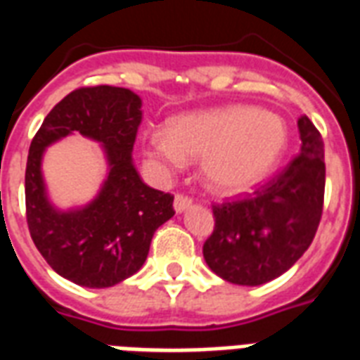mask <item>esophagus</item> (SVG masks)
<instances>
[{
    "label": "esophagus",
    "mask_w": 360,
    "mask_h": 360,
    "mask_svg": "<svg viewBox=\"0 0 360 360\" xmlns=\"http://www.w3.org/2000/svg\"><path fill=\"white\" fill-rule=\"evenodd\" d=\"M192 205V198H188V196H183V194H177L174 200V210L177 211V213H183L185 210H188Z\"/></svg>",
    "instance_id": "1"
}]
</instances>
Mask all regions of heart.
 Segmentation results:
<instances>
[{
	"instance_id": "obj_1",
	"label": "heart",
	"mask_w": 360,
	"mask_h": 360,
	"mask_svg": "<svg viewBox=\"0 0 360 360\" xmlns=\"http://www.w3.org/2000/svg\"><path fill=\"white\" fill-rule=\"evenodd\" d=\"M287 126L276 113L251 105H229L175 117L166 131L145 137V158L168 175L186 160H202L207 188L240 194L259 185L283 155Z\"/></svg>"
}]
</instances>
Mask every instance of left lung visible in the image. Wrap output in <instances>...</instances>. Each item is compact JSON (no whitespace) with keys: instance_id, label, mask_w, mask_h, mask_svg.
I'll list each match as a JSON object with an SVG mask.
<instances>
[{"instance_id":"left-lung-1","label":"left lung","mask_w":360,"mask_h":360,"mask_svg":"<svg viewBox=\"0 0 360 360\" xmlns=\"http://www.w3.org/2000/svg\"><path fill=\"white\" fill-rule=\"evenodd\" d=\"M300 153L253 194L213 205L215 229L204 243L211 271L236 285L268 283L311 245L325 198V145L304 115Z\"/></svg>"}]
</instances>
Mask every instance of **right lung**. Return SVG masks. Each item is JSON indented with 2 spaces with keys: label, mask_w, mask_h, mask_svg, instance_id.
I'll list each match as a JSON object with an SVG mask.
<instances>
[{
  "label": "right lung",
  "mask_w": 360,
  "mask_h": 360,
  "mask_svg": "<svg viewBox=\"0 0 360 360\" xmlns=\"http://www.w3.org/2000/svg\"><path fill=\"white\" fill-rule=\"evenodd\" d=\"M139 124L141 98L131 90L86 86L52 107L30 145L27 229L52 270L81 287L105 289L134 276L156 229L175 213L174 196L145 185L134 166ZM73 131L104 147L110 172L90 205L62 212L48 200L40 164L46 147Z\"/></svg>",
  "instance_id": "1"
}]
</instances>
